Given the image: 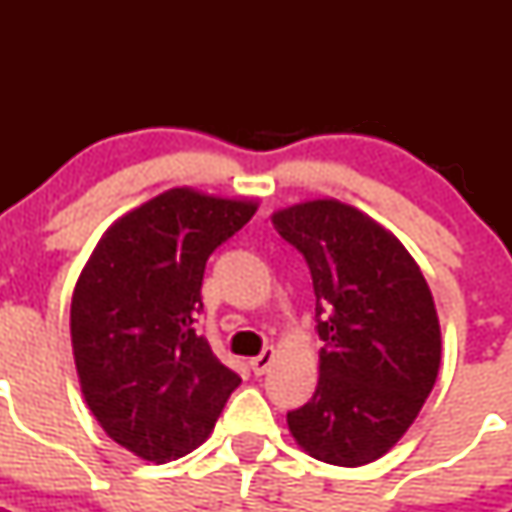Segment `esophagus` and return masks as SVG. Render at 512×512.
<instances>
[{"label": "esophagus", "instance_id": "34e87169", "mask_svg": "<svg viewBox=\"0 0 512 512\" xmlns=\"http://www.w3.org/2000/svg\"><path fill=\"white\" fill-rule=\"evenodd\" d=\"M272 359H275V349H272V347H267L265 352H262L260 356H255V359H250V366H252V371H255V376L265 374V371L270 369Z\"/></svg>", "mask_w": 512, "mask_h": 512}]
</instances>
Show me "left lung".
<instances>
[{
    "mask_svg": "<svg viewBox=\"0 0 512 512\" xmlns=\"http://www.w3.org/2000/svg\"><path fill=\"white\" fill-rule=\"evenodd\" d=\"M304 255L324 347L312 399L287 414L312 458L356 468L396 446L441 366V327L421 270L386 227L334 198L277 210Z\"/></svg>",
    "mask_w": 512,
    "mask_h": 512,
    "instance_id": "1",
    "label": "left lung"
}]
</instances>
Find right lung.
<instances>
[{"instance_id":"add662e5","label":"right lung","mask_w":512,"mask_h":512,"mask_svg":"<svg viewBox=\"0 0 512 512\" xmlns=\"http://www.w3.org/2000/svg\"><path fill=\"white\" fill-rule=\"evenodd\" d=\"M257 203L170 188L116 220L71 297L81 391L103 431L143 461L208 438L240 376L195 332L205 262Z\"/></svg>"}]
</instances>
